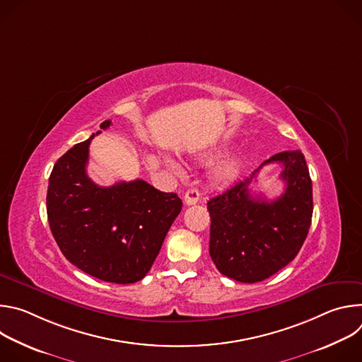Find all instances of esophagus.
<instances>
[{
  "label": "esophagus",
  "mask_w": 362,
  "mask_h": 362,
  "mask_svg": "<svg viewBox=\"0 0 362 362\" xmlns=\"http://www.w3.org/2000/svg\"><path fill=\"white\" fill-rule=\"evenodd\" d=\"M199 199H200V193H199V190L194 189V187L187 189V192L185 193V203H186L187 206L196 204V203L199 202Z\"/></svg>",
  "instance_id": "obj_1"
}]
</instances>
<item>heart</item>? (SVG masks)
<instances>
[{
	"mask_svg": "<svg viewBox=\"0 0 362 362\" xmlns=\"http://www.w3.org/2000/svg\"><path fill=\"white\" fill-rule=\"evenodd\" d=\"M163 162L165 165L175 170V172H180V166L169 156H163ZM240 169H242V160L239 156H233V158H229L226 160H223L222 163H219L214 172H212V179L216 182V183H229L232 180H235L238 177V175L240 173Z\"/></svg>",
	"mask_w": 362,
	"mask_h": 362,
	"instance_id": "1",
	"label": "heart"
}]
</instances>
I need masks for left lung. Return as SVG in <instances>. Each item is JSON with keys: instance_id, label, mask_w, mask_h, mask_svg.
<instances>
[{"instance_id": "1", "label": "left lung", "mask_w": 362, "mask_h": 362, "mask_svg": "<svg viewBox=\"0 0 362 362\" xmlns=\"http://www.w3.org/2000/svg\"><path fill=\"white\" fill-rule=\"evenodd\" d=\"M284 166L286 192L275 201L250 194V177L208 202L209 253L219 272L243 284L261 282L295 259L311 226L313 180L303 154L285 150L265 160Z\"/></svg>"}]
</instances>
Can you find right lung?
Segmentation results:
<instances>
[{"label":"right lung","mask_w":362,"mask_h":362,"mask_svg":"<svg viewBox=\"0 0 362 362\" xmlns=\"http://www.w3.org/2000/svg\"><path fill=\"white\" fill-rule=\"evenodd\" d=\"M110 124L106 120L100 129ZM95 134L64 153L49 175V229L66 259L83 272L112 284H134L150 271L182 200L141 179L95 185L86 172Z\"/></svg>","instance_id":"obj_1"}]
</instances>
